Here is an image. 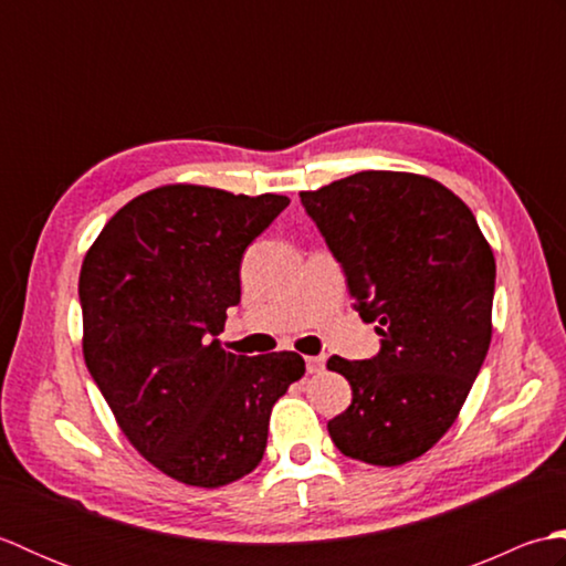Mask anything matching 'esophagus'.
Masks as SVG:
<instances>
[{
    "label": "esophagus",
    "mask_w": 566,
    "mask_h": 566,
    "mask_svg": "<svg viewBox=\"0 0 566 566\" xmlns=\"http://www.w3.org/2000/svg\"><path fill=\"white\" fill-rule=\"evenodd\" d=\"M323 367H326V357H323V355L306 357V369H308V375H318V371H323Z\"/></svg>",
    "instance_id": "obj_1"
}]
</instances>
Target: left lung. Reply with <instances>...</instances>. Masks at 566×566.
I'll return each instance as SVG.
<instances>
[{
	"mask_svg": "<svg viewBox=\"0 0 566 566\" xmlns=\"http://www.w3.org/2000/svg\"><path fill=\"white\" fill-rule=\"evenodd\" d=\"M298 197L381 335L371 359H328L353 387L331 438L359 462H411L450 430L484 365L494 252L467 203L423 175L365 170Z\"/></svg>",
	"mask_w": 566,
	"mask_h": 566,
	"instance_id": "1",
	"label": "left lung"
}]
</instances>
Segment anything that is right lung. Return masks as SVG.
<instances>
[{
	"mask_svg": "<svg viewBox=\"0 0 566 566\" xmlns=\"http://www.w3.org/2000/svg\"><path fill=\"white\" fill-rule=\"evenodd\" d=\"M286 207L167 185L118 209L84 255V363L130 444L182 484L250 474L274 401L306 371L296 353L245 357L216 340L240 302L245 248Z\"/></svg>",
	"mask_w": 566,
	"mask_h": 566,
	"instance_id": "add662e5",
	"label": "right lung"
}]
</instances>
